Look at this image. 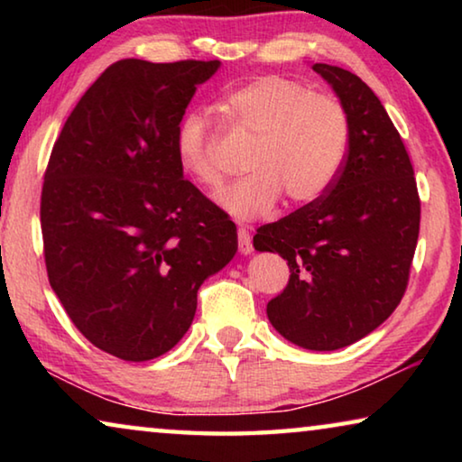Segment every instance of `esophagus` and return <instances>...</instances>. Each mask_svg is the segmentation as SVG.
Wrapping results in <instances>:
<instances>
[{
	"instance_id": "obj_1",
	"label": "esophagus",
	"mask_w": 462,
	"mask_h": 462,
	"mask_svg": "<svg viewBox=\"0 0 462 462\" xmlns=\"http://www.w3.org/2000/svg\"><path fill=\"white\" fill-rule=\"evenodd\" d=\"M238 248H240L242 254H250L254 250L253 248V238H250V234L245 228V226H240V228H238Z\"/></svg>"
}]
</instances>
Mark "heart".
I'll return each mask as SVG.
<instances>
[{"instance_id": "obj_1", "label": "heart", "mask_w": 462, "mask_h": 462, "mask_svg": "<svg viewBox=\"0 0 462 462\" xmlns=\"http://www.w3.org/2000/svg\"><path fill=\"white\" fill-rule=\"evenodd\" d=\"M228 120L256 136L248 154V177L220 195L234 217L269 214L281 195L287 206H308L330 189L348 151L350 120L332 96L281 75H264L232 89L222 101ZM179 165L195 183L220 189L224 171L208 114L193 107L175 128Z\"/></svg>"}]
</instances>
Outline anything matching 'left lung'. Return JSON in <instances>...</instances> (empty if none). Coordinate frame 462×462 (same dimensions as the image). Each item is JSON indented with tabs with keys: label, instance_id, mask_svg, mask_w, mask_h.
Here are the masks:
<instances>
[{
	"label": "left lung",
	"instance_id": "left-lung-1",
	"mask_svg": "<svg viewBox=\"0 0 462 462\" xmlns=\"http://www.w3.org/2000/svg\"><path fill=\"white\" fill-rule=\"evenodd\" d=\"M350 120L348 151L330 189L254 234V248L289 264L267 316L289 342L336 350L365 338L400 306L420 234L410 154L361 77L316 62Z\"/></svg>",
	"mask_w": 462,
	"mask_h": 462
}]
</instances>
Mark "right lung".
I'll use <instances>...</instances> for the list:
<instances>
[{"label":"right lung","mask_w":462,"mask_h":462,"mask_svg":"<svg viewBox=\"0 0 462 462\" xmlns=\"http://www.w3.org/2000/svg\"><path fill=\"white\" fill-rule=\"evenodd\" d=\"M220 60L109 65L52 146L41 195L52 291L93 346L151 361L183 338L236 226L191 181L175 128Z\"/></svg>","instance_id":"add662e5"}]
</instances>
